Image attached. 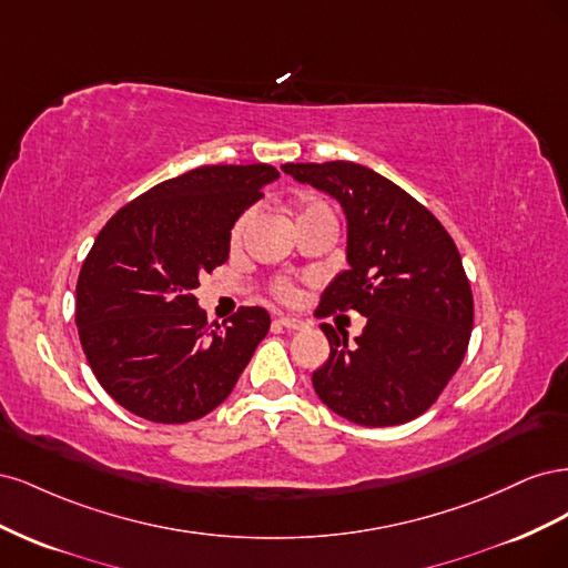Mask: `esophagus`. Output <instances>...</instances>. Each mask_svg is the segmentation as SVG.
Returning <instances> with one entry per match:
<instances>
[{"label": "esophagus", "instance_id": "1", "mask_svg": "<svg viewBox=\"0 0 568 568\" xmlns=\"http://www.w3.org/2000/svg\"><path fill=\"white\" fill-rule=\"evenodd\" d=\"M277 324L284 326V329H291V332H298V329H305V322L298 320V317H277Z\"/></svg>", "mask_w": 568, "mask_h": 568}]
</instances>
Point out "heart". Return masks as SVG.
<instances>
[{
  "label": "heart",
  "instance_id": "b5f03b06",
  "mask_svg": "<svg viewBox=\"0 0 568 568\" xmlns=\"http://www.w3.org/2000/svg\"><path fill=\"white\" fill-rule=\"evenodd\" d=\"M317 213H332V211H329V205H326L324 201H317V199L305 201V203L301 205V209H298V220H301V217L317 215ZM248 220H251V213H244L242 217L236 220V225H234V230H232V236H234V239H239V236L244 234V230H246V225H248ZM277 291H280V294H282L284 298L291 296V286H288L286 282H280V284H277Z\"/></svg>",
  "mask_w": 568,
  "mask_h": 568
}]
</instances>
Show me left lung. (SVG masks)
Wrapping results in <instances>:
<instances>
[{"label": "left lung", "instance_id": "8db88e82", "mask_svg": "<svg viewBox=\"0 0 568 568\" xmlns=\"http://www.w3.org/2000/svg\"><path fill=\"white\" fill-rule=\"evenodd\" d=\"M286 175L338 201L346 263L324 288L320 315L357 311L348 343L332 324L329 359L313 372L320 400L359 426H398L436 403L462 365L474 298L462 257L440 222L398 184L348 163H286Z\"/></svg>", "mask_w": 568, "mask_h": 568}]
</instances>
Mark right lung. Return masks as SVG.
Returning a JSON list of instances; mask_svg holds the SVG:
<instances>
[{"instance_id": "1", "label": "right lung", "mask_w": 568, "mask_h": 568, "mask_svg": "<svg viewBox=\"0 0 568 568\" xmlns=\"http://www.w3.org/2000/svg\"><path fill=\"white\" fill-rule=\"evenodd\" d=\"M277 178L265 163L189 170L120 209L94 239L75 324L97 382L132 415L159 424L209 415L265 338L263 307L209 324L194 288L227 261L234 222Z\"/></svg>"}]
</instances>
